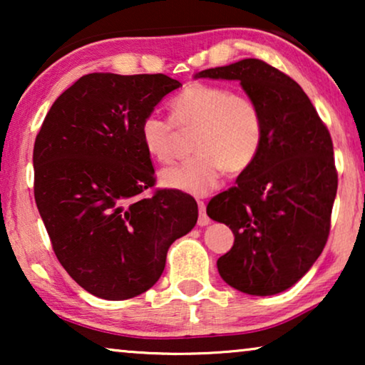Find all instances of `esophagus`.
Instances as JSON below:
<instances>
[{
  "instance_id": "esophagus-1",
  "label": "esophagus",
  "mask_w": 365,
  "mask_h": 365,
  "mask_svg": "<svg viewBox=\"0 0 365 365\" xmlns=\"http://www.w3.org/2000/svg\"><path fill=\"white\" fill-rule=\"evenodd\" d=\"M197 207H199V217H197V224L199 226H207L211 222V219L206 214V204L204 201H197Z\"/></svg>"
}]
</instances>
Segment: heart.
Segmentation results:
<instances>
[{"instance_id":"b5f03b06","label":"heart","mask_w":365,"mask_h":365,"mask_svg":"<svg viewBox=\"0 0 365 365\" xmlns=\"http://www.w3.org/2000/svg\"><path fill=\"white\" fill-rule=\"evenodd\" d=\"M178 129L191 131L192 149L186 161L161 171L163 186L204 196L217 187L224 171L237 174L256 161L264 141L259 104L242 93L216 84L192 83L171 101V119L158 111L143 118L141 141L161 163L174 158Z\"/></svg>"}]
</instances>
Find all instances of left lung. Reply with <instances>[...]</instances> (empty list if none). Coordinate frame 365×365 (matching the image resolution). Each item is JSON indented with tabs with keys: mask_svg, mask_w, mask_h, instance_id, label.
I'll use <instances>...</instances> for the list:
<instances>
[{
	"mask_svg": "<svg viewBox=\"0 0 365 365\" xmlns=\"http://www.w3.org/2000/svg\"><path fill=\"white\" fill-rule=\"evenodd\" d=\"M194 78L239 81L262 111L259 156L206 211L234 234L231 251L217 259L221 277L251 296H274L292 287L327 242L337 192L331 134L302 88L261 59Z\"/></svg>",
	"mask_w": 365,
	"mask_h": 365,
	"instance_id": "1",
	"label": "left lung"
}]
</instances>
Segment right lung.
<instances>
[{
	"instance_id": "right-lung-1",
	"label": "right lung",
	"mask_w": 365,
	"mask_h": 365,
	"mask_svg": "<svg viewBox=\"0 0 365 365\" xmlns=\"http://www.w3.org/2000/svg\"><path fill=\"white\" fill-rule=\"evenodd\" d=\"M179 86L166 74H86L53 103L34 141V199L53 251L93 296L146 292L169 246L196 226L189 194L143 196L156 178L139 128Z\"/></svg>"
}]
</instances>
